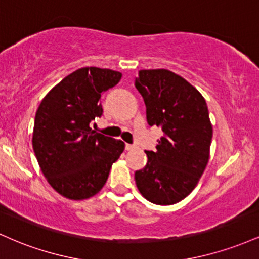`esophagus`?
I'll return each mask as SVG.
<instances>
[{"label":"esophagus","instance_id":"esophagus-1","mask_svg":"<svg viewBox=\"0 0 259 259\" xmlns=\"http://www.w3.org/2000/svg\"><path fill=\"white\" fill-rule=\"evenodd\" d=\"M134 148H135V146H134V145H130V144H126L125 145V150L126 151H132V150H134Z\"/></svg>","mask_w":259,"mask_h":259}]
</instances>
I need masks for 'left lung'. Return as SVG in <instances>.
<instances>
[{"label":"left lung","mask_w":259,"mask_h":259,"mask_svg":"<svg viewBox=\"0 0 259 259\" xmlns=\"http://www.w3.org/2000/svg\"><path fill=\"white\" fill-rule=\"evenodd\" d=\"M135 86L146 105L151 126L164 135L147 163L135 171L140 194L147 201L170 206L189 196L209 159L213 127L206 100L183 76L168 69H142Z\"/></svg>","instance_id":"1"}]
</instances>
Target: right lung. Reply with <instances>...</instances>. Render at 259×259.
Here are the masks:
<instances>
[{"label": "right lung", "mask_w": 259, "mask_h": 259, "mask_svg": "<svg viewBox=\"0 0 259 259\" xmlns=\"http://www.w3.org/2000/svg\"><path fill=\"white\" fill-rule=\"evenodd\" d=\"M121 73L84 67L49 91L38 106L32 148L41 171L59 195L74 201L99 194L125 144L95 133L101 117V94L119 82Z\"/></svg>", "instance_id": "obj_1"}]
</instances>
